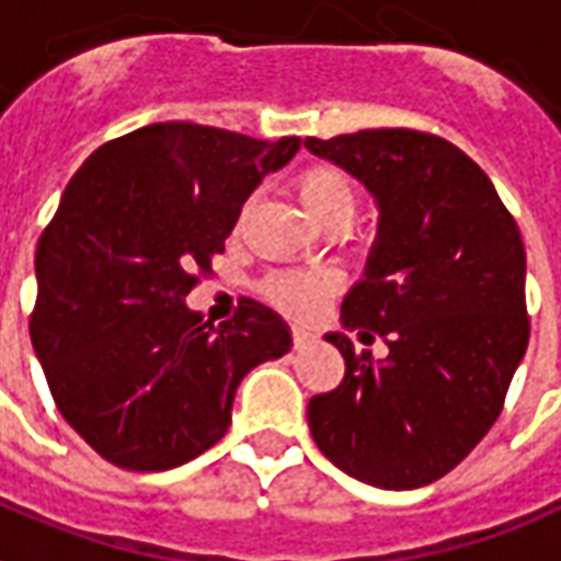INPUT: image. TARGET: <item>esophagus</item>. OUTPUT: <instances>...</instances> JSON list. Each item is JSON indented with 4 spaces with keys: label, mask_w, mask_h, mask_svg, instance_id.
Returning <instances> with one entry per match:
<instances>
[{
    "label": "esophagus",
    "mask_w": 561,
    "mask_h": 561,
    "mask_svg": "<svg viewBox=\"0 0 561 561\" xmlns=\"http://www.w3.org/2000/svg\"><path fill=\"white\" fill-rule=\"evenodd\" d=\"M291 339H294V347H306V344L312 342V333H309L306 327H294Z\"/></svg>",
    "instance_id": "34e87169"
}]
</instances>
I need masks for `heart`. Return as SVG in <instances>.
<instances>
[{"label": "heart", "instance_id": "heart-1", "mask_svg": "<svg viewBox=\"0 0 561 561\" xmlns=\"http://www.w3.org/2000/svg\"><path fill=\"white\" fill-rule=\"evenodd\" d=\"M294 193L312 222L323 228L347 226L356 214L354 175L335 163H309L294 178ZM333 270H270L259 282L261 297L294 321H309L339 291Z\"/></svg>", "mask_w": 561, "mask_h": 561}]
</instances>
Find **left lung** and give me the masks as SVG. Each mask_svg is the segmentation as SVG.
<instances>
[{
    "instance_id": "1",
    "label": "left lung",
    "mask_w": 561,
    "mask_h": 561,
    "mask_svg": "<svg viewBox=\"0 0 561 561\" xmlns=\"http://www.w3.org/2000/svg\"><path fill=\"white\" fill-rule=\"evenodd\" d=\"M306 148L359 178L380 205L342 323L389 347L371 359L344 333L327 335L344 377L309 401V428L347 476L413 491L455 470L502 413L529 344L524 238L491 178L434 133L309 136Z\"/></svg>"
}]
</instances>
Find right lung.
Returning a JSON list of instances; mask_svg holds the SVG:
<instances>
[{
  "instance_id": "add662e5",
  "label": "right lung",
  "mask_w": 561,
  "mask_h": 561,
  "mask_svg": "<svg viewBox=\"0 0 561 561\" xmlns=\"http://www.w3.org/2000/svg\"><path fill=\"white\" fill-rule=\"evenodd\" d=\"M300 148L165 122L101 145L37 240L28 333L53 401L103 460L160 472L226 437L238 383L291 351L288 323L240 297L214 327L184 297L214 273L240 207Z\"/></svg>"
}]
</instances>
